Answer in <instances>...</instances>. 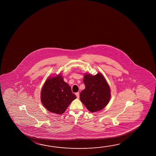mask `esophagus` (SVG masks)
Returning <instances> with one entry per match:
<instances>
[{"label":"esophagus","mask_w":156,"mask_h":156,"mask_svg":"<svg viewBox=\"0 0 156 156\" xmlns=\"http://www.w3.org/2000/svg\"><path fill=\"white\" fill-rule=\"evenodd\" d=\"M76 96H77V98H78L79 97V92H77V93H76Z\"/></svg>","instance_id":"esophagus-1"}]
</instances>
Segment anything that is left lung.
Segmentation results:
<instances>
[{"instance_id":"obj_1","label":"left lung","mask_w":156,"mask_h":156,"mask_svg":"<svg viewBox=\"0 0 156 156\" xmlns=\"http://www.w3.org/2000/svg\"><path fill=\"white\" fill-rule=\"evenodd\" d=\"M83 82L85 88L80 94V100L91 112L103 109L109 102L110 88L103 74L84 73Z\"/></svg>"}]
</instances>
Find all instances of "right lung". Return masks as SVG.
<instances>
[{
    "label": "right lung",
    "mask_w": 156,
    "mask_h": 156,
    "mask_svg": "<svg viewBox=\"0 0 156 156\" xmlns=\"http://www.w3.org/2000/svg\"><path fill=\"white\" fill-rule=\"evenodd\" d=\"M76 98L61 73L49 77L41 89L42 104L49 112L57 114H63Z\"/></svg>",
    "instance_id": "right-lung-1"
}]
</instances>
